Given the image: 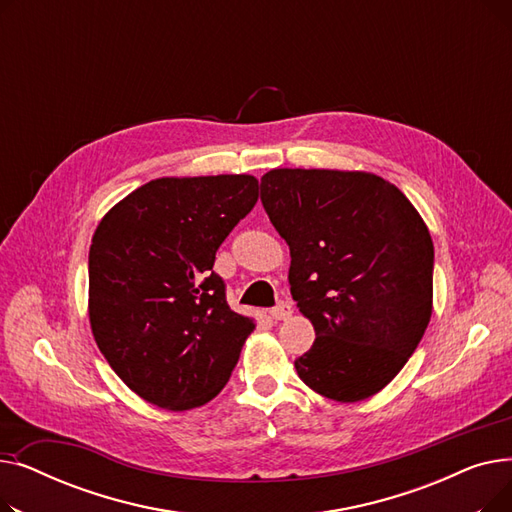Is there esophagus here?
<instances>
[{
    "label": "esophagus",
    "instance_id": "1",
    "mask_svg": "<svg viewBox=\"0 0 512 512\" xmlns=\"http://www.w3.org/2000/svg\"><path fill=\"white\" fill-rule=\"evenodd\" d=\"M270 315L276 319V321H282V319H288L290 315H292V307L288 305V303H278L272 311H270Z\"/></svg>",
    "mask_w": 512,
    "mask_h": 512
}]
</instances>
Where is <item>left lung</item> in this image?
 I'll return each instance as SVG.
<instances>
[{
    "label": "left lung",
    "instance_id": "left-lung-1",
    "mask_svg": "<svg viewBox=\"0 0 512 512\" xmlns=\"http://www.w3.org/2000/svg\"><path fill=\"white\" fill-rule=\"evenodd\" d=\"M261 203L290 247V294L315 342L294 361L317 394H378L432 317L434 242L413 203L369 172L270 170Z\"/></svg>",
    "mask_w": 512,
    "mask_h": 512
}]
</instances>
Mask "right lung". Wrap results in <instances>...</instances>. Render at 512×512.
I'll return each mask as SVG.
<instances>
[{
  "label": "right lung",
  "instance_id": "right-lung-1",
  "mask_svg": "<svg viewBox=\"0 0 512 512\" xmlns=\"http://www.w3.org/2000/svg\"><path fill=\"white\" fill-rule=\"evenodd\" d=\"M249 174L157 178L103 215L89 251L99 351L143 400L188 411L218 396L255 330L226 303L215 251L255 207Z\"/></svg>",
  "mask_w": 512,
  "mask_h": 512
}]
</instances>
